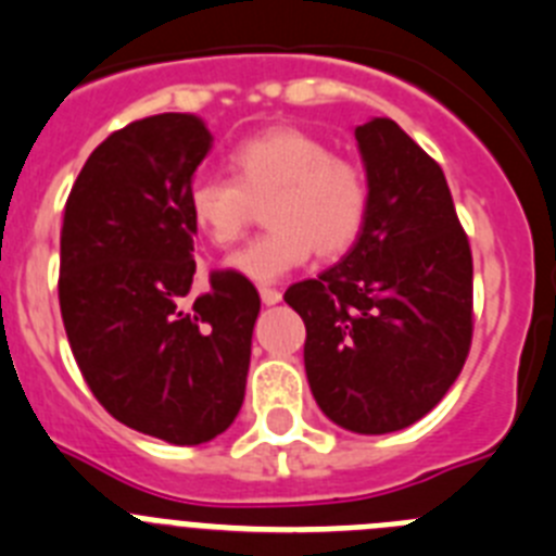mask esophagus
I'll return each mask as SVG.
<instances>
[{
    "instance_id": "34e87169",
    "label": "esophagus",
    "mask_w": 556,
    "mask_h": 556,
    "mask_svg": "<svg viewBox=\"0 0 556 556\" xmlns=\"http://www.w3.org/2000/svg\"><path fill=\"white\" fill-rule=\"evenodd\" d=\"M258 294H262V303H267V306H275V303L281 301V292L275 287H262L258 289Z\"/></svg>"
}]
</instances>
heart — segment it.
Returning <instances> with one entry per match:
<instances>
[{"instance_id":"b5f03b06","label":"heart","mask_w":556,"mask_h":556,"mask_svg":"<svg viewBox=\"0 0 556 556\" xmlns=\"http://www.w3.org/2000/svg\"><path fill=\"white\" fill-rule=\"evenodd\" d=\"M229 178L203 175L186 191V211L198 233L228 248L264 205L269 225L228 258L233 273L269 283L317 253L331 262L353 250L370 214V178L358 161L292 125H275L228 152Z\"/></svg>"}]
</instances>
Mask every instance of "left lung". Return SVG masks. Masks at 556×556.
Here are the masks:
<instances>
[{
    "mask_svg": "<svg viewBox=\"0 0 556 556\" xmlns=\"http://www.w3.org/2000/svg\"><path fill=\"white\" fill-rule=\"evenodd\" d=\"M370 214L351 253L287 289L308 387L333 424L387 434L429 415L470 353L473 255L445 175L387 116L356 127Z\"/></svg>",
    "mask_w": 556,
    "mask_h": 556,
    "instance_id": "1",
    "label": "left lung"
}]
</instances>
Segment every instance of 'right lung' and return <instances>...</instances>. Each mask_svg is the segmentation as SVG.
Wrapping results in <instances>:
<instances>
[{
	"mask_svg": "<svg viewBox=\"0 0 556 556\" xmlns=\"http://www.w3.org/2000/svg\"><path fill=\"white\" fill-rule=\"evenodd\" d=\"M214 144L194 113L113 130L68 191L61 228L63 328L88 390L119 424L175 445L223 434L244 401L258 292L214 269L191 306V175Z\"/></svg>",
	"mask_w": 556,
	"mask_h": 556,
	"instance_id": "1",
	"label": "right lung"
}]
</instances>
